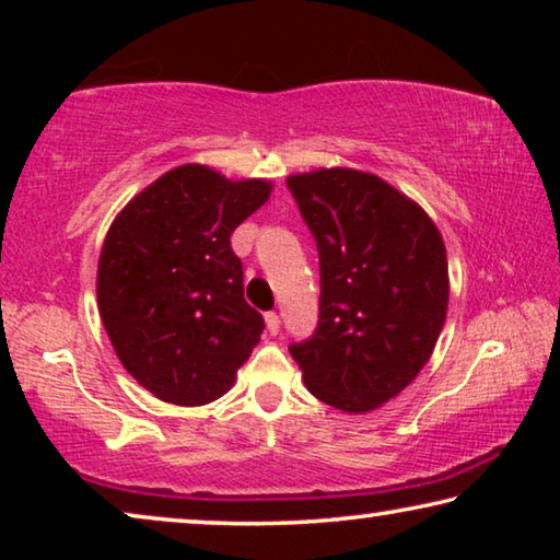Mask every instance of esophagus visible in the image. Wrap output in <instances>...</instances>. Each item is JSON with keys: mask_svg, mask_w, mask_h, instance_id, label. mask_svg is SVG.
I'll list each match as a JSON object with an SVG mask.
<instances>
[{"mask_svg": "<svg viewBox=\"0 0 560 560\" xmlns=\"http://www.w3.org/2000/svg\"><path fill=\"white\" fill-rule=\"evenodd\" d=\"M264 320H267L269 334H271V336H277V334H279V328H281V320H279V314H277V311H269V314L264 316Z\"/></svg>", "mask_w": 560, "mask_h": 560, "instance_id": "34e87169", "label": "esophagus"}]
</instances>
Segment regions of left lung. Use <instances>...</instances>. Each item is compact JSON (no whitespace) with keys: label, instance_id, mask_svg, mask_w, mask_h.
<instances>
[{"label":"left lung","instance_id":"left-lung-1","mask_svg":"<svg viewBox=\"0 0 560 560\" xmlns=\"http://www.w3.org/2000/svg\"><path fill=\"white\" fill-rule=\"evenodd\" d=\"M318 246V328L289 350L308 393L363 415L393 400L428 363L447 318V249L430 214L353 167L289 175Z\"/></svg>","mask_w":560,"mask_h":560}]
</instances>
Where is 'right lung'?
<instances>
[{
	"instance_id": "add662e5",
	"label": "right lung",
	"mask_w": 560,
	"mask_h": 560,
	"mask_svg": "<svg viewBox=\"0 0 560 560\" xmlns=\"http://www.w3.org/2000/svg\"><path fill=\"white\" fill-rule=\"evenodd\" d=\"M271 189L189 163L113 220L98 259L101 320L122 368L160 400H217L259 343L264 318L244 301L230 236Z\"/></svg>"
}]
</instances>
